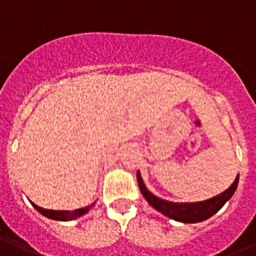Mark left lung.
<instances>
[{"mask_svg":"<svg viewBox=\"0 0 256 256\" xmlns=\"http://www.w3.org/2000/svg\"><path fill=\"white\" fill-rule=\"evenodd\" d=\"M136 179H138V186L146 200L152 204L156 210L160 211L162 214L168 216L171 219L179 220L183 223H196L202 222L204 219L210 218L211 215H214L216 211H219L223 207V204L232 196V194L236 190L238 186L239 175L235 178L234 183L231 184L226 191H223L222 194L216 195L214 198L207 199L203 202H195V203H174L164 200V199L158 198L154 194L144 187V180L140 178V172H136Z\"/></svg>","mask_w":256,"mask_h":256,"instance_id":"obj_1","label":"left lung"}]
</instances>
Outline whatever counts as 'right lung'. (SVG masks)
<instances>
[{"instance_id":"obj_1","label":"right lung","mask_w":256,"mask_h":256,"mask_svg":"<svg viewBox=\"0 0 256 256\" xmlns=\"http://www.w3.org/2000/svg\"><path fill=\"white\" fill-rule=\"evenodd\" d=\"M96 203V202H94ZM94 203H92L90 206H86L84 208H78V210L74 211H56V210H46V208H42V207L37 206V204H33V207L38 212H41L42 215H45L48 218L50 219H56V220H72V219H77L78 216H81V215L86 214L92 206H94Z\"/></svg>"}]
</instances>
